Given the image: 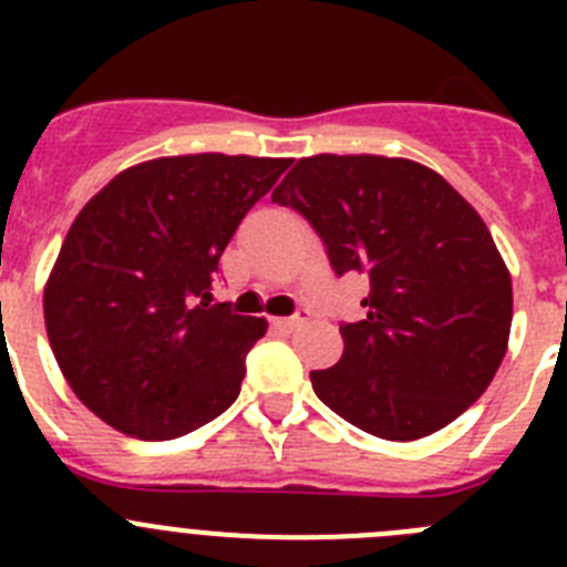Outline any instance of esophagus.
Masks as SVG:
<instances>
[{
  "mask_svg": "<svg viewBox=\"0 0 567 567\" xmlns=\"http://www.w3.org/2000/svg\"><path fill=\"white\" fill-rule=\"evenodd\" d=\"M307 320H309V312H298V315H292V318H275V327H278V329H298V327H303Z\"/></svg>",
  "mask_w": 567,
  "mask_h": 567,
  "instance_id": "esophagus-1",
  "label": "esophagus"
}]
</instances>
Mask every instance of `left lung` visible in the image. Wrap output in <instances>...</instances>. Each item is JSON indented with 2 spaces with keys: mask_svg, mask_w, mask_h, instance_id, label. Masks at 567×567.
Masks as SVG:
<instances>
[{
  "mask_svg": "<svg viewBox=\"0 0 567 567\" xmlns=\"http://www.w3.org/2000/svg\"><path fill=\"white\" fill-rule=\"evenodd\" d=\"M272 202L298 209L334 272L369 278L365 318L343 323V358L312 372L323 403L383 440L457 420L508 349L511 272L480 213L425 164L385 155L300 158Z\"/></svg>",
  "mask_w": 567,
  "mask_h": 567,
  "instance_id": "1",
  "label": "left lung"
}]
</instances>
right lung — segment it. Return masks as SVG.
<instances>
[{
  "instance_id": "add662e5",
  "label": "right lung",
  "mask_w": 567,
  "mask_h": 567,
  "mask_svg": "<svg viewBox=\"0 0 567 567\" xmlns=\"http://www.w3.org/2000/svg\"><path fill=\"white\" fill-rule=\"evenodd\" d=\"M289 158L164 155L122 169L70 224L44 284V329L90 412L175 440L227 412L267 320L209 307L218 258Z\"/></svg>"
}]
</instances>
